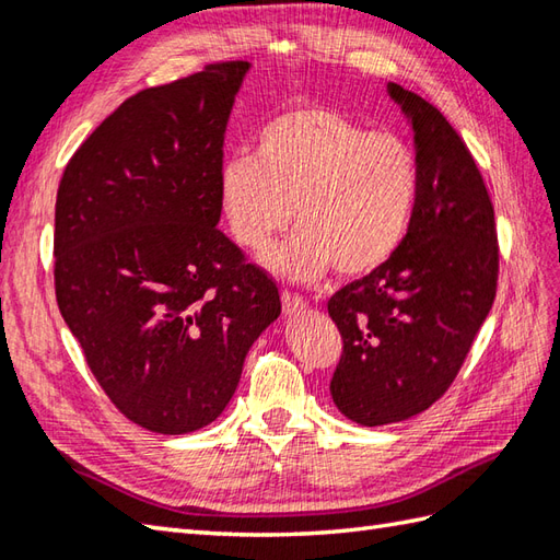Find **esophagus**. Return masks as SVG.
I'll list each match as a JSON object with an SVG mask.
<instances>
[{
    "mask_svg": "<svg viewBox=\"0 0 560 560\" xmlns=\"http://www.w3.org/2000/svg\"><path fill=\"white\" fill-rule=\"evenodd\" d=\"M281 303H283V313L287 315L303 313L307 307V299H303V295H299V293H291V291L281 293Z\"/></svg>",
    "mask_w": 560,
    "mask_h": 560,
    "instance_id": "obj_1",
    "label": "esophagus"
}]
</instances>
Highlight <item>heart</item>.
Returning a JSON list of instances; mask_svg holds the SVG:
<instances>
[{
    "label": "heart",
    "mask_w": 560,
    "mask_h": 560,
    "mask_svg": "<svg viewBox=\"0 0 560 560\" xmlns=\"http://www.w3.org/2000/svg\"><path fill=\"white\" fill-rule=\"evenodd\" d=\"M421 165L407 137L368 129L329 108H295L257 132L255 153L221 163L219 201L233 237L265 249L289 229L267 265L311 281L335 267L343 277L377 269L409 233Z\"/></svg>",
    "instance_id": "obj_1"
}]
</instances>
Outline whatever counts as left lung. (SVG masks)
<instances>
[{
  "mask_svg": "<svg viewBox=\"0 0 560 560\" xmlns=\"http://www.w3.org/2000/svg\"><path fill=\"white\" fill-rule=\"evenodd\" d=\"M413 127L421 192L409 233L385 265L327 303L343 349L329 392L361 425L407 421L455 383L498 287L491 195L445 115L389 83Z\"/></svg>",
  "mask_w": 560,
  "mask_h": 560,
  "instance_id": "8db88e82",
  "label": "left lung"
}]
</instances>
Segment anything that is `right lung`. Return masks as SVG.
I'll list each match as a JSON object with an SVG mask.
<instances>
[{
	"label": "right lung",
	"instance_id": "add662e5",
	"mask_svg": "<svg viewBox=\"0 0 560 560\" xmlns=\"http://www.w3.org/2000/svg\"><path fill=\"white\" fill-rule=\"evenodd\" d=\"M243 59L135 93L69 159L55 295L117 411L163 435L219 419L281 313L269 273L217 229Z\"/></svg>",
	"mask_w": 560,
	"mask_h": 560
}]
</instances>
